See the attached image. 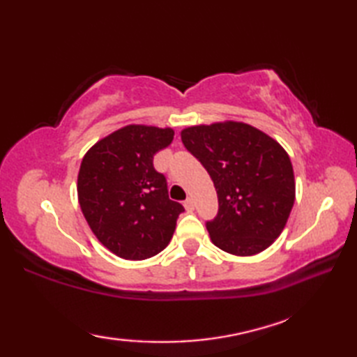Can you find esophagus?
Wrapping results in <instances>:
<instances>
[{"label": "esophagus", "mask_w": 357, "mask_h": 357, "mask_svg": "<svg viewBox=\"0 0 357 357\" xmlns=\"http://www.w3.org/2000/svg\"><path fill=\"white\" fill-rule=\"evenodd\" d=\"M184 207L190 211V210H193L195 208V202H193V199L192 198H187L185 201H184Z\"/></svg>", "instance_id": "obj_1"}]
</instances>
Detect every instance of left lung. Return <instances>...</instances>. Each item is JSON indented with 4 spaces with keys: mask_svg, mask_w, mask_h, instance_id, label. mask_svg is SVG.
Instances as JSON below:
<instances>
[{
    "mask_svg": "<svg viewBox=\"0 0 357 357\" xmlns=\"http://www.w3.org/2000/svg\"><path fill=\"white\" fill-rule=\"evenodd\" d=\"M181 139L216 188L218 213L206 222L211 242L236 256L270 247L294 204V174L287 151L268 135L233 121L188 127Z\"/></svg>",
    "mask_w": 357,
    "mask_h": 357,
    "instance_id": "left-lung-1",
    "label": "left lung"
}]
</instances>
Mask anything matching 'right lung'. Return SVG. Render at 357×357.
I'll use <instances>...</instances> for the list:
<instances>
[{
  "label": "right lung",
  "instance_id": "1",
  "mask_svg": "<svg viewBox=\"0 0 357 357\" xmlns=\"http://www.w3.org/2000/svg\"><path fill=\"white\" fill-rule=\"evenodd\" d=\"M172 128L127 126L96 142L81 162L78 198L95 236L112 253L142 261L169 245L184 207L169 198L153 156Z\"/></svg>",
  "mask_w": 357,
  "mask_h": 357
}]
</instances>
